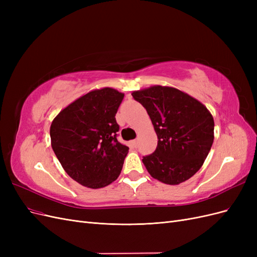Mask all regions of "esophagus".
Instances as JSON below:
<instances>
[{"label":"esophagus","instance_id":"1","mask_svg":"<svg viewBox=\"0 0 257 257\" xmlns=\"http://www.w3.org/2000/svg\"><path fill=\"white\" fill-rule=\"evenodd\" d=\"M132 145H133V147H137L138 146V141H137V139H135V141H133V142H132Z\"/></svg>","mask_w":257,"mask_h":257}]
</instances>
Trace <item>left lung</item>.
<instances>
[{
  "mask_svg": "<svg viewBox=\"0 0 257 257\" xmlns=\"http://www.w3.org/2000/svg\"><path fill=\"white\" fill-rule=\"evenodd\" d=\"M158 135L155 151L143 158L153 178L179 184L195 175L213 144L214 121L207 108L182 91L154 85L132 93Z\"/></svg>",
  "mask_w": 257,
  "mask_h": 257,
  "instance_id": "1",
  "label": "left lung"
}]
</instances>
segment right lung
I'll use <instances>...</instances> for the list:
<instances>
[{
  "instance_id": "add662e5",
  "label": "right lung",
  "mask_w": 257,
  "mask_h": 257,
  "mask_svg": "<svg viewBox=\"0 0 257 257\" xmlns=\"http://www.w3.org/2000/svg\"><path fill=\"white\" fill-rule=\"evenodd\" d=\"M124 94L111 88L91 91L62 110L51 123V147L67 175L91 189L119 177L128 147L118 142L115 121Z\"/></svg>"
}]
</instances>
